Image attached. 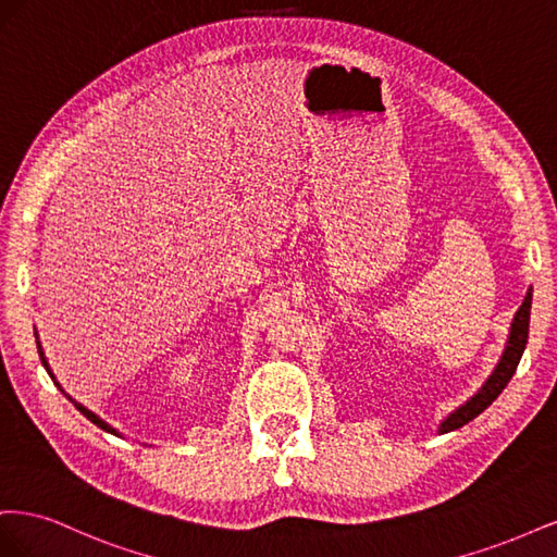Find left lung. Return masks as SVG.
I'll return each instance as SVG.
<instances>
[{
  "instance_id": "8db88e82",
  "label": "left lung",
  "mask_w": 557,
  "mask_h": 557,
  "mask_svg": "<svg viewBox=\"0 0 557 557\" xmlns=\"http://www.w3.org/2000/svg\"><path fill=\"white\" fill-rule=\"evenodd\" d=\"M530 309H532V290L522 299L520 309L516 311V318L511 323V334H509V342L507 348H504V356L499 360V364L495 367L493 376L483 383L481 391L471 397L467 404L458 411H453L440 428V432H450V430H458L462 425H467L469 420H474L481 411H485L491 404L499 397V393L507 387V383L511 381V376L516 374V367L522 358V350H525L528 344V332H530Z\"/></svg>"
}]
</instances>
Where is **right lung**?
Listing matches in <instances>:
<instances>
[{
	"instance_id": "add662e5",
	"label": "right lung",
	"mask_w": 557,
	"mask_h": 557,
	"mask_svg": "<svg viewBox=\"0 0 557 557\" xmlns=\"http://www.w3.org/2000/svg\"><path fill=\"white\" fill-rule=\"evenodd\" d=\"M37 348H39V358H41V364H44V367H46V372H48V374H50V379H53V381H55V376H53V372H50V369H48V362H46V358H44V350H41V344H39V339H37ZM55 385H58V387H60V383H55ZM60 391H62V387H60ZM62 393H64V391H62ZM64 395H66V393H64ZM66 397H70V395H66ZM70 399H72V397H70ZM72 401H74V407H76V409H78V411H81V413H83V416H86V418H88V420H90V423H95V425H97V428H102V430H104V432H111V434H115V436H121V434H117V432H115V430H113V428H111V425H107V423H104V420H102V418H99V416H95V413H92V411H88V409H86V407H83V404H78V401H76V399H72Z\"/></svg>"
}]
</instances>
